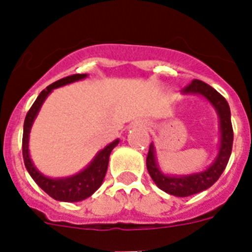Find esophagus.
Instances as JSON below:
<instances>
[{
	"label": "esophagus",
	"mask_w": 252,
	"mask_h": 252,
	"mask_svg": "<svg viewBox=\"0 0 252 252\" xmlns=\"http://www.w3.org/2000/svg\"><path fill=\"white\" fill-rule=\"evenodd\" d=\"M136 125H139L140 127H146V126H148V124H146L145 121H139L136 122Z\"/></svg>",
	"instance_id": "1"
}]
</instances>
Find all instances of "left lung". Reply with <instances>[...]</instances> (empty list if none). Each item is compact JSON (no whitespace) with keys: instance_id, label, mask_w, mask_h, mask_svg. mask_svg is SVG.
<instances>
[{"instance_id":"8db88e82","label":"left lung","mask_w":252,"mask_h":252,"mask_svg":"<svg viewBox=\"0 0 252 252\" xmlns=\"http://www.w3.org/2000/svg\"><path fill=\"white\" fill-rule=\"evenodd\" d=\"M184 95L197 94L212 104L220 120V146L216 159L208 168L202 171L186 175H171L162 173L157 160L155 146L151 142L146 158V168L154 183L161 190L175 197H189L201 193L218 180L226 168L231 157L233 142V130L231 124L230 106L215 88L198 79H193L192 83L182 91Z\"/></svg>"}]
</instances>
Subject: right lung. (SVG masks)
Instances as JSON below:
<instances>
[{
    "instance_id": "obj_1",
    "label": "right lung",
    "mask_w": 252,
    "mask_h": 252,
    "mask_svg": "<svg viewBox=\"0 0 252 252\" xmlns=\"http://www.w3.org/2000/svg\"><path fill=\"white\" fill-rule=\"evenodd\" d=\"M88 74H73L69 77L59 79L55 83L48 86L44 91L40 92L37 95L36 101L31 106L28 115L24 122V135H22V157H24V162L28 169L29 174L35 180V183L43 189L44 192L48 193L51 198H54L60 202H81L86 198L91 197L97 189L103 183L104 175L108 168V160H110L111 151L119 145L120 140L116 139L104 149L99 150L95 154L92 161L79 173L70 177L64 178H50L44 175L36 166L30 158V151H29V139H30V131L32 127L35 119L40 108L45 102L46 97L50 94L55 88L66 86V84L74 83V82L82 81L87 78Z\"/></svg>"
}]
</instances>
